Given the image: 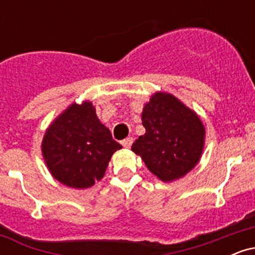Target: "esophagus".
<instances>
[{
  "instance_id": "esophagus-1",
  "label": "esophagus",
  "mask_w": 255,
  "mask_h": 255,
  "mask_svg": "<svg viewBox=\"0 0 255 255\" xmlns=\"http://www.w3.org/2000/svg\"><path fill=\"white\" fill-rule=\"evenodd\" d=\"M122 146H124L125 148H129L130 146H131V144H133V137H127V139H125V140H122Z\"/></svg>"
}]
</instances>
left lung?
<instances>
[{"mask_svg":"<svg viewBox=\"0 0 255 255\" xmlns=\"http://www.w3.org/2000/svg\"><path fill=\"white\" fill-rule=\"evenodd\" d=\"M146 133L131 145L159 180L169 182L184 176L199 162L205 128L197 114L174 96L157 92L142 111Z\"/></svg>","mask_w":255,"mask_h":255,"instance_id":"obj_1","label":"left lung"}]
</instances>
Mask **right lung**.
Segmentation results:
<instances>
[{
  "mask_svg": "<svg viewBox=\"0 0 255 255\" xmlns=\"http://www.w3.org/2000/svg\"><path fill=\"white\" fill-rule=\"evenodd\" d=\"M122 146L99 122L92 103L72 104L45 131L42 152L51 175L72 188L103 178L114 152Z\"/></svg>",
  "mask_w": 255,
  "mask_h": 255,
  "instance_id": "1",
  "label": "right lung"
}]
</instances>
